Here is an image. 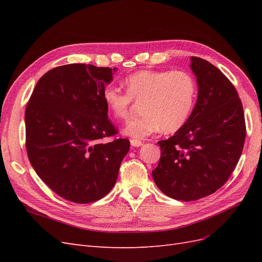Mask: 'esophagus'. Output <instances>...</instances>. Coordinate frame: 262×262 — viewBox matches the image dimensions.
<instances>
[{
	"label": "esophagus",
	"instance_id": "34e87169",
	"mask_svg": "<svg viewBox=\"0 0 262 262\" xmlns=\"http://www.w3.org/2000/svg\"><path fill=\"white\" fill-rule=\"evenodd\" d=\"M130 143H131V145L134 146V147H139V146L143 145V142H141L140 140H134V139H132V140L130 141Z\"/></svg>",
	"mask_w": 262,
	"mask_h": 262
}]
</instances>
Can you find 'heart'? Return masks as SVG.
I'll return each mask as SVG.
<instances>
[{
  "label": "heart",
  "instance_id": "heart-1",
  "mask_svg": "<svg viewBox=\"0 0 262 262\" xmlns=\"http://www.w3.org/2000/svg\"><path fill=\"white\" fill-rule=\"evenodd\" d=\"M125 91L108 84L102 99L117 119L130 116L132 100H142V115L132 118L124 133L136 139H145L162 129L172 133L184 126L191 116L196 99V83L185 71L142 70L125 76Z\"/></svg>",
  "mask_w": 262,
  "mask_h": 262
}]
</instances>
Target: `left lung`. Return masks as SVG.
<instances>
[{
    "mask_svg": "<svg viewBox=\"0 0 262 262\" xmlns=\"http://www.w3.org/2000/svg\"><path fill=\"white\" fill-rule=\"evenodd\" d=\"M198 99L188 122L158 142L161 158L152 171L163 193L180 201L212 194L231 176L246 138L244 109L231 81L207 60L191 57Z\"/></svg>",
    "mask_w": 262,
    "mask_h": 262,
    "instance_id": "8db88e82",
    "label": "left lung"
}]
</instances>
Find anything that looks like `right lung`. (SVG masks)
<instances>
[{
  "label": "right lung",
  "mask_w": 262,
  "mask_h": 262,
  "mask_svg": "<svg viewBox=\"0 0 262 262\" xmlns=\"http://www.w3.org/2000/svg\"><path fill=\"white\" fill-rule=\"evenodd\" d=\"M114 68L73 63L41 76L25 112L26 149L37 175L61 198L91 203L117 181L128 139L118 134L102 99Z\"/></svg>",
  "instance_id": "obj_1"
}]
</instances>
